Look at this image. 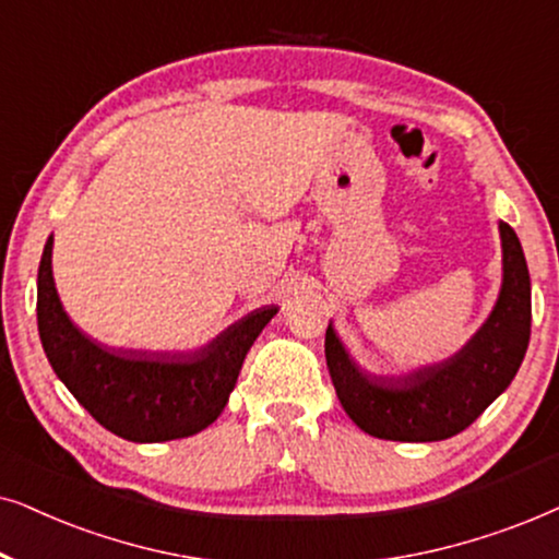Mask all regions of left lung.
I'll use <instances>...</instances> for the list:
<instances>
[{
  "label": "left lung",
  "instance_id": "8db88e82",
  "mask_svg": "<svg viewBox=\"0 0 559 559\" xmlns=\"http://www.w3.org/2000/svg\"><path fill=\"white\" fill-rule=\"evenodd\" d=\"M503 252L501 292L480 330L450 355L401 376L362 370L330 322L326 368L349 419L366 435L393 442H440L471 427L522 366L532 332V281L522 242L498 222Z\"/></svg>",
  "mask_w": 559,
  "mask_h": 559
}]
</instances>
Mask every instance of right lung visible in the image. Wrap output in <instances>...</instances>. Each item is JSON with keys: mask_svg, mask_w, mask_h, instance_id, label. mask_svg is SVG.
<instances>
[{"mask_svg": "<svg viewBox=\"0 0 559 559\" xmlns=\"http://www.w3.org/2000/svg\"><path fill=\"white\" fill-rule=\"evenodd\" d=\"M275 314L273 304L260 307L183 353L107 347L66 314L53 281V235L37 267V332L50 368L104 429L130 442L181 440L210 427L227 406L245 355Z\"/></svg>", "mask_w": 559, "mask_h": 559, "instance_id": "add662e5", "label": "right lung"}]
</instances>
